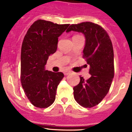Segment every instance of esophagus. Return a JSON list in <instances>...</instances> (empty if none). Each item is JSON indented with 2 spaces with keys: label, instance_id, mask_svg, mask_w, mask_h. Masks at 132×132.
<instances>
[{
  "label": "esophagus",
  "instance_id": "obj_1",
  "mask_svg": "<svg viewBox=\"0 0 132 132\" xmlns=\"http://www.w3.org/2000/svg\"><path fill=\"white\" fill-rule=\"evenodd\" d=\"M70 72H70V70H65L64 72V74L65 75H68L70 74Z\"/></svg>",
  "mask_w": 132,
  "mask_h": 132
}]
</instances>
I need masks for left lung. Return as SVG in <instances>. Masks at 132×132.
<instances>
[{
  "label": "left lung",
  "instance_id": "8db88e82",
  "mask_svg": "<svg viewBox=\"0 0 132 132\" xmlns=\"http://www.w3.org/2000/svg\"><path fill=\"white\" fill-rule=\"evenodd\" d=\"M82 33L86 38L83 57L90 65L91 76L87 80L80 77V82L73 88L74 98L84 108L98 105L110 90L114 75L112 43L106 31L97 24L84 22L71 24L66 32Z\"/></svg>",
  "mask_w": 132,
  "mask_h": 132
}]
</instances>
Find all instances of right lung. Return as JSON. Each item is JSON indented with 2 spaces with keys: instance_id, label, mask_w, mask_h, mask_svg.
I'll return each mask as SVG.
<instances>
[{
  "instance_id": "add662e5",
  "label": "right lung",
  "mask_w": 132,
  "mask_h": 132,
  "mask_svg": "<svg viewBox=\"0 0 132 132\" xmlns=\"http://www.w3.org/2000/svg\"><path fill=\"white\" fill-rule=\"evenodd\" d=\"M68 26L38 20L24 38L20 81L26 96L35 107L46 108L55 101L57 86L64 75L45 70V65L48 57L57 51L58 37Z\"/></svg>"
}]
</instances>
